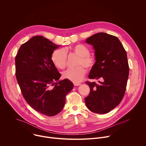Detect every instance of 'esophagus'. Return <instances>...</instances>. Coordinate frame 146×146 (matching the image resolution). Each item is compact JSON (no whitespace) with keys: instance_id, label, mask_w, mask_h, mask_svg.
Returning <instances> with one entry per match:
<instances>
[{"instance_id":"34e87169","label":"esophagus","mask_w":146,"mask_h":146,"mask_svg":"<svg viewBox=\"0 0 146 146\" xmlns=\"http://www.w3.org/2000/svg\"><path fill=\"white\" fill-rule=\"evenodd\" d=\"M80 85H81L80 83H74V86H80Z\"/></svg>"}]
</instances>
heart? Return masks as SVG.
<instances>
[{
    "instance_id": "heart-1",
    "label": "heart",
    "mask_w": 146,
    "mask_h": 146,
    "mask_svg": "<svg viewBox=\"0 0 146 146\" xmlns=\"http://www.w3.org/2000/svg\"><path fill=\"white\" fill-rule=\"evenodd\" d=\"M67 52H72L79 56L77 60V68L69 69L63 73V77L74 83L79 82L84 77L86 70L84 66L87 69H92L95 64L94 58L90 55V51L86 46L78 44L70 48L58 49L52 53L51 59L54 65L60 69H64L66 66Z\"/></svg>"
}]
</instances>
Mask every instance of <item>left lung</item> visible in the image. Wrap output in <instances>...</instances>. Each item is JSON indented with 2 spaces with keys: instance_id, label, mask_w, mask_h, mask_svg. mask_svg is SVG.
<instances>
[{
  "instance_id": "obj_1",
  "label": "left lung",
  "mask_w": 146,
  "mask_h": 146,
  "mask_svg": "<svg viewBox=\"0 0 146 146\" xmlns=\"http://www.w3.org/2000/svg\"><path fill=\"white\" fill-rule=\"evenodd\" d=\"M86 42L93 46L95 64L88 77L100 80L86 82L90 88L85 98L88 109L98 114H105L117 107L125 92L129 76L126 51L115 36L100 32L87 38Z\"/></svg>"
}]
</instances>
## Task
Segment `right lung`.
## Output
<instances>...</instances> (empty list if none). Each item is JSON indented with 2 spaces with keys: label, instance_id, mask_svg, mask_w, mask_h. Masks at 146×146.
<instances>
[{
  "label": "right lung",
  "instance_id": "add662e5",
  "mask_svg": "<svg viewBox=\"0 0 146 146\" xmlns=\"http://www.w3.org/2000/svg\"><path fill=\"white\" fill-rule=\"evenodd\" d=\"M60 46L36 36L20 47L15 56L16 78L24 98L31 108L47 116L61 111L73 88L70 80H59L60 74L51 59Z\"/></svg>",
  "mask_w": 146,
  "mask_h": 146
}]
</instances>
